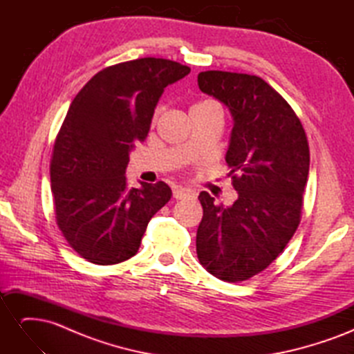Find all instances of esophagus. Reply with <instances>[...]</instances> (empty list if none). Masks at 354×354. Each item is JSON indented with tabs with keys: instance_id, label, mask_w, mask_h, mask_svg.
Instances as JSON below:
<instances>
[{
	"instance_id": "obj_1",
	"label": "esophagus",
	"mask_w": 354,
	"mask_h": 354,
	"mask_svg": "<svg viewBox=\"0 0 354 354\" xmlns=\"http://www.w3.org/2000/svg\"><path fill=\"white\" fill-rule=\"evenodd\" d=\"M192 195V192L185 187H174L173 190V198L174 199H186Z\"/></svg>"
}]
</instances>
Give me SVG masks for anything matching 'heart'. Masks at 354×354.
Segmentation results:
<instances>
[{
  "instance_id": "1",
  "label": "heart",
  "mask_w": 354,
  "mask_h": 354,
  "mask_svg": "<svg viewBox=\"0 0 354 354\" xmlns=\"http://www.w3.org/2000/svg\"><path fill=\"white\" fill-rule=\"evenodd\" d=\"M208 103H211V102H202V103H198L195 106H192V108H196V106H203V104H208Z\"/></svg>"
}]
</instances>
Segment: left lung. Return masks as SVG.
I'll use <instances>...</instances> for the list:
<instances>
[{
  "label": "left lung",
  "instance_id": "left-lung-1",
  "mask_svg": "<svg viewBox=\"0 0 354 354\" xmlns=\"http://www.w3.org/2000/svg\"><path fill=\"white\" fill-rule=\"evenodd\" d=\"M198 85L232 115L226 162L238 192L230 207L201 192L198 259L218 279L242 282L276 260L298 227L310 165L307 137L291 106L255 75L207 71Z\"/></svg>",
  "mask_w": 354,
  "mask_h": 354
}]
</instances>
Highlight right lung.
<instances>
[{
	"label": "right lung",
	"instance_id": "add662e5",
	"mask_svg": "<svg viewBox=\"0 0 354 354\" xmlns=\"http://www.w3.org/2000/svg\"><path fill=\"white\" fill-rule=\"evenodd\" d=\"M189 72L167 59L118 63L95 73L71 103L53 149L51 192L59 229L87 261L131 259L147 223L171 199L164 181L130 189L125 169L165 87Z\"/></svg>",
	"mask_w": 354,
	"mask_h": 354
}]
</instances>
